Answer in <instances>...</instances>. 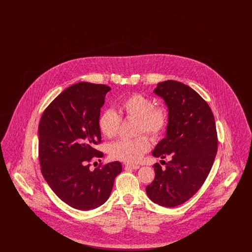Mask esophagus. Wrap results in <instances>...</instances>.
Returning a JSON list of instances; mask_svg holds the SVG:
<instances>
[{
	"label": "esophagus",
	"mask_w": 252,
	"mask_h": 252,
	"mask_svg": "<svg viewBox=\"0 0 252 252\" xmlns=\"http://www.w3.org/2000/svg\"><path fill=\"white\" fill-rule=\"evenodd\" d=\"M125 168L126 169H132V170H137V169H139L140 168V165H135V164H126L125 165Z\"/></svg>",
	"instance_id": "esophagus-1"
}]
</instances>
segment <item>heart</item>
Masks as SVG:
<instances>
[{"instance_id":"1","label":"heart","mask_w":252,"mask_h":252,"mask_svg":"<svg viewBox=\"0 0 252 252\" xmlns=\"http://www.w3.org/2000/svg\"><path fill=\"white\" fill-rule=\"evenodd\" d=\"M121 117L136 119V132H146L153 138L160 137L167 128L168 112L161 106H154L153 100L141 94H132L122 100L119 115L112 109H106L99 117L101 132L108 138L117 135ZM151 146L147 135L142 134L134 139H121L108 145V152L112 159L134 163L139 161Z\"/></svg>"}]
</instances>
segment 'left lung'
<instances>
[{
	"label": "left lung",
	"mask_w": 252,
	"mask_h": 252,
	"mask_svg": "<svg viewBox=\"0 0 252 252\" xmlns=\"http://www.w3.org/2000/svg\"><path fill=\"white\" fill-rule=\"evenodd\" d=\"M153 93L164 100L168 125L152 155H170L171 160L165 169L154 165L155 179L145 190L154 203L172 208L190 199L207 179L217 152L216 121L207 102L187 85L167 80Z\"/></svg>",
	"instance_id": "left-lung-1"
}]
</instances>
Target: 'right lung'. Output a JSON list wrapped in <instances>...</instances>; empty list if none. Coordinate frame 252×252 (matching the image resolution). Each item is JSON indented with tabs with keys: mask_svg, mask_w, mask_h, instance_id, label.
I'll return each mask as SVG.
<instances>
[{
	"mask_svg": "<svg viewBox=\"0 0 252 252\" xmlns=\"http://www.w3.org/2000/svg\"><path fill=\"white\" fill-rule=\"evenodd\" d=\"M111 89L107 85L80 82L63 91L42 113L38 125L41 173L60 199L74 209L90 211L108 200L119 161L91 171L93 158L103 153L98 121Z\"/></svg>",
	"mask_w": 252,
	"mask_h": 252,
	"instance_id": "right-lung-1",
	"label": "right lung"
}]
</instances>
